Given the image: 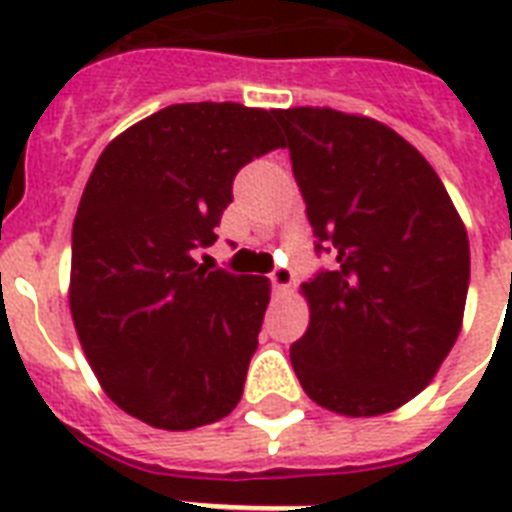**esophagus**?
Segmentation results:
<instances>
[{"instance_id": "esophagus-1", "label": "esophagus", "mask_w": 512, "mask_h": 512, "mask_svg": "<svg viewBox=\"0 0 512 512\" xmlns=\"http://www.w3.org/2000/svg\"><path fill=\"white\" fill-rule=\"evenodd\" d=\"M292 281H295V273H292V268H287V265H281V268H273L271 284L279 289V292H287V289L292 287Z\"/></svg>"}]
</instances>
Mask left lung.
<instances>
[{
	"mask_svg": "<svg viewBox=\"0 0 512 512\" xmlns=\"http://www.w3.org/2000/svg\"><path fill=\"white\" fill-rule=\"evenodd\" d=\"M316 249L335 268L303 284L311 308L289 348L303 390L345 417L412 401L462 329L470 244L441 177L388 124L335 108L273 111Z\"/></svg>",
	"mask_w": 512,
	"mask_h": 512,
	"instance_id": "1",
	"label": "left lung"
}]
</instances>
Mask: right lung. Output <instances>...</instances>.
<instances>
[{"label":"right lung","mask_w":512,"mask_h":512,"mask_svg":"<svg viewBox=\"0 0 512 512\" xmlns=\"http://www.w3.org/2000/svg\"><path fill=\"white\" fill-rule=\"evenodd\" d=\"M273 111L177 103L116 135L76 209L68 305L119 409L193 430L236 409L271 281L207 271L233 177L279 148Z\"/></svg>","instance_id":"obj_1"}]
</instances>
